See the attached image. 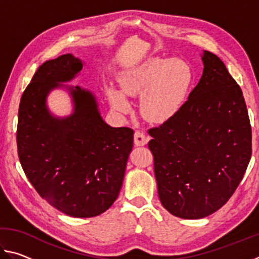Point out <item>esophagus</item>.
<instances>
[{
	"label": "esophagus",
	"instance_id": "1",
	"mask_svg": "<svg viewBox=\"0 0 259 259\" xmlns=\"http://www.w3.org/2000/svg\"><path fill=\"white\" fill-rule=\"evenodd\" d=\"M148 140H150V137L146 136L142 131H136L135 135H134V142H135V145L136 146H144L146 145L148 143Z\"/></svg>",
	"mask_w": 259,
	"mask_h": 259
}]
</instances>
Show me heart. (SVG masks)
Wrapping results in <instances>:
<instances>
[{
  "label": "heart",
  "mask_w": 259,
  "mask_h": 259,
  "mask_svg": "<svg viewBox=\"0 0 259 259\" xmlns=\"http://www.w3.org/2000/svg\"><path fill=\"white\" fill-rule=\"evenodd\" d=\"M125 96L140 97V112L147 121L163 123L181 111L193 83V71L181 59L150 58L120 76ZM108 99L114 111L128 113L130 104L119 90L111 88Z\"/></svg>",
  "instance_id": "heart-1"
}]
</instances>
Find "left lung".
<instances>
[{"label":"left lung","instance_id":"1","mask_svg":"<svg viewBox=\"0 0 259 259\" xmlns=\"http://www.w3.org/2000/svg\"><path fill=\"white\" fill-rule=\"evenodd\" d=\"M174 119L148 142L163 207L185 219L207 217L233 195L251 157V125L240 85L216 55Z\"/></svg>","mask_w":259,"mask_h":259}]
</instances>
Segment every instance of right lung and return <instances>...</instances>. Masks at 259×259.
<instances>
[{
	"label": "right lung",
	"instance_id": "add662e5",
	"mask_svg": "<svg viewBox=\"0 0 259 259\" xmlns=\"http://www.w3.org/2000/svg\"><path fill=\"white\" fill-rule=\"evenodd\" d=\"M82 67L67 54L37 68L20 99L17 146L24 172L40 196L68 216L88 218L106 211L119 195L134 130L105 123L94 95L80 87L68 88L71 116L57 119L48 112L49 91Z\"/></svg>",
	"mask_w": 259,
	"mask_h": 259
}]
</instances>
